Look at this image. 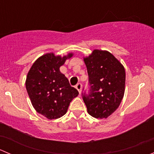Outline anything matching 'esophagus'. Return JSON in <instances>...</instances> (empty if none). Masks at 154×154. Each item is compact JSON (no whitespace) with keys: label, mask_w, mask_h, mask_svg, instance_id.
I'll use <instances>...</instances> for the list:
<instances>
[{"label":"esophagus","mask_w":154,"mask_h":154,"mask_svg":"<svg viewBox=\"0 0 154 154\" xmlns=\"http://www.w3.org/2000/svg\"><path fill=\"white\" fill-rule=\"evenodd\" d=\"M76 88L77 89V91H79V93H81V88H82V84L81 83H77V85H76Z\"/></svg>","instance_id":"1"}]
</instances>
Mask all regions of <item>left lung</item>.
Listing matches in <instances>:
<instances>
[{"label":"left lung","instance_id":"8db88e82","mask_svg":"<svg viewBox=\"0 0 154 154\" xmlns=\"http://www.w3.org/2000/svg\"><path fill=\"white\" fill-rule=\"evenodd\" d=\"M83 60L90 86L89 94H83L87 112L96 119H106L119 108L124 97L125 67L111 53L102 50H94Z\"/></svg>","mask_w":154,"mask_h":154}]
</instances>
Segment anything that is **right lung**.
<instances>
[{
    "instance_id": "obj_1",
    "label": "right lung",
    "mask_w": 154,
    "mask_h": 154,
    "mask_svg": "<svg viewBox=\"0 0 154 154\" xmlns=\"http://www.w3.org/2000/svg\"><path fill=\"white\" fill-rule=\"evenodd\" d=\"M73 55L48 53L38 57L27 73L25 86L31 103L37 112L49 120L64 116L71 100L79 94L60 71Z\"/></svg>"
}]
</instances>
